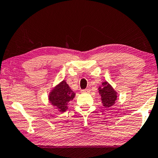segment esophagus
I'll use <instances>...</instances> for the list:
<instances>
[{
	"mask_svg": "<svg viewBox=\"0 0 158 158\" xmlns=\"http://www.w3.org/2000/svg\"><path fill=\"white\" fill-rule=\"evenodd\" d=\"M90 92L89 89H85L81 90V92L82 93H88V92Z\"/></svg>",
	"mask_w": 158,
	"mask_h": 158,
	"instance_id": "esophagus-1",
	"label": "esophagus"
}]
</instances>
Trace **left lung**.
I'll return each instance as SVG.
<instances>
[{
	"label": "left lung",
	"instance_id": "left-lung-1",
	"mask_svg": "<svg viewBox=\"0 0 158 158\" xmlns=\"http://www.w3.org/2000/svg\"><path fill=\"white\" fill-rule=\"evenodd\" d=\"M99 93L101 96L102 103L104 107L109 108L113 106L117 100V92L107 81L102 84V86L99 87Z\"/></svg>",
	"mask_w": 158,
	"mask_h": 158
}]
</instances>
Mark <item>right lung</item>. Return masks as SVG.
Returning a JSON list of instances; mask_svg holds the SVG:
<instances>
[{
	"label": "right lung",
	"mask_w": 158,
	"mask_h": 158,
	"mask_svg": "<svg viewBox=\"0 0 158 158\" xmlns=\"http://www.w3.org/2000/svg\"><path fill=\"white\" fill-rule=\"evenodd\" d=\"M74 97L75 93L63 80L51 91L48 95V100L60 112H63L67 110L69 103Z\"/></svg>",
	"instance_id": "add662e5"
}]
</instances>
